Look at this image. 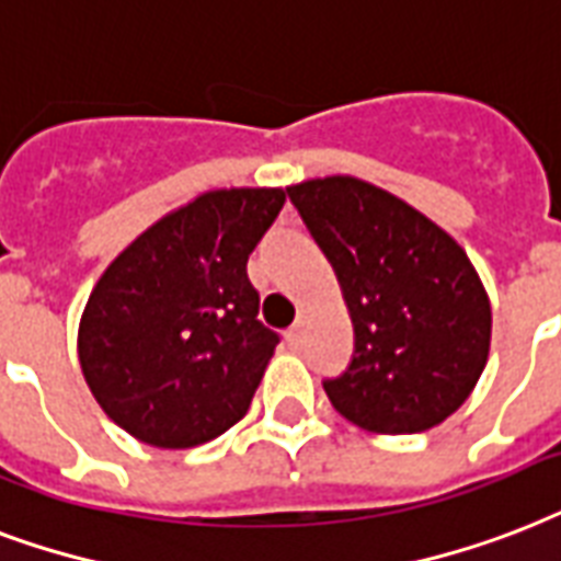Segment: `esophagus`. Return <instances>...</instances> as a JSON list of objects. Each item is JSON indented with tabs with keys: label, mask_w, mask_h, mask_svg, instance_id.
Returning <instances> with one entry per match:
<instances>
[{
	"label": "esophagus",
	"mask_w": 561,
	"mask_h": 561,
	"mask_svg": "<svg viewBox=\"0 0 561 561\" xmlns=\"http://www.w3.org/2000/svg\"><path fill=\"white\" fill-rule=\"evenodd\" d=\"M286 342H289V345H298V342H301V324H293V328L286 330Z\"/></svg>",
	"instance_id": "1"
}]
</instances>
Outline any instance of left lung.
Here are the masks:
<instances>
[{"label": "left lung", "instance_id": "1", "mask_svg": "<svg viewBox=\"0 0 561 561\" xmlns=\"http://www.w3.org/2000/svg\"><path fill=\"white\" fill-rule=\"evenodd\" d=\"M328 257L354 324V357L321 380L333 410L386 436L421 433L483 375L492 307L471 260L392 193L333 175L286 190Z\"/></svg>", "mask_w": 561, "mask_h": 561}]
</instances>
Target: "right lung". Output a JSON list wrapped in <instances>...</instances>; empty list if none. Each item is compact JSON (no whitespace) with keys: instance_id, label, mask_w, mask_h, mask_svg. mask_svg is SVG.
I'll return each instance as SVG.
<instances>
[{"instance_id":"1","label":"right lung","mask_w":561,"mask_h":561,"mask_svg":"<svg viewBox=\"0 0 561 561\" xmlns=\"http://www.w3.org/2000/svg\"><path fill=\"white\" fill-rule=\"evenodd\" d=\"M284 190H216L154 221L104 268L78 328L90 392L134 438L195 447L249 412L280 342L249 254Z\"/></svg>"}]
</instances>
